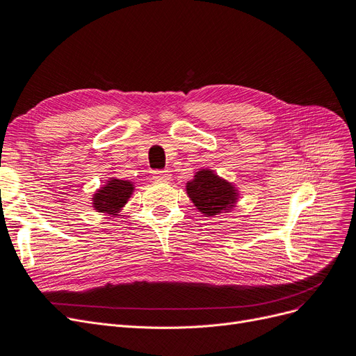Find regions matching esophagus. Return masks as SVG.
<instances>
[{
	"mask_svg": "<svg viewBox=\"0 0 356 356\" xmlns=\"http://www.w3.org/2000/svg\"><path fill=\"white\" fill-rule=\"evenodd\" d=\"M153 179L161 181V182H166V181L170 179V172H169V170H154Z\"/></svg>",
	"mask_w": 356,
	"mask_h": 356,
	"instance_id": "esophagus-1",
	"label": "esophagus"
}]
</instances>
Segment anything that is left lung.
<instances>
[{
	"label": "left lung",
	"mask_w": 356,
	"mask_h": 356,
	"mask_svg": "<svg viewBox=\"0 0 356 356\" xmlns=\"http://www.w3.org/2000/svg\"><path fill=\"white\" fill-rule=\"evenodd\" d=\"M187 194L197 209L207 216L228 211L237 199L236 187L206 169L199 170L187 184Z\"/></svg>",
	"instance_id": "8db88e82"
}]
</instances>
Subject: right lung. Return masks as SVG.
<instances>
[{
    "mask_svg": "<svg viewBox=\"0 0 356 356\" xmlns=\"http://www.w3.org/2000/svg\"><path fill=\"white\" fill-rule=\"evenodd\" d=\"M132 190L134 187L129 181L110 179L104 187L94 194L92 204L97 212L116 215L120 211V207L128 202Z\"/></svg>",
    "mask_w": 356,
    "mask_h": 356,
    "instance_id": "add662e5",
    "label": "right lung"
}]
</instances>
